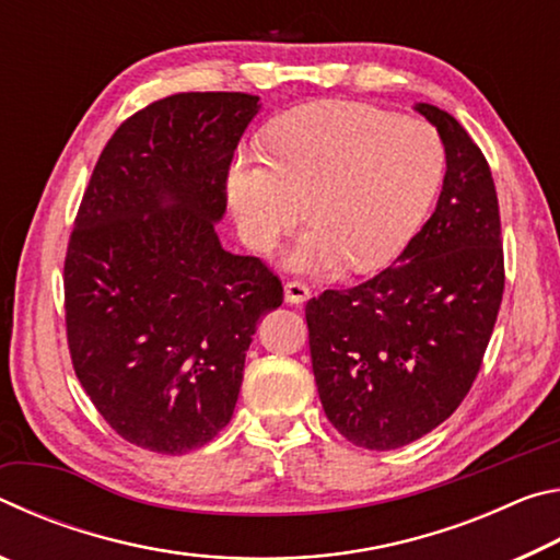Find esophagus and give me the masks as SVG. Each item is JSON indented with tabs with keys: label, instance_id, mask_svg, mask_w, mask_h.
<instances>
[{
	"label": "esophagus",
	"instance_id": "obj_1",
	"mask_svg": "<svg viewBox=\"0 0 560 560\" xmlns=\"http://www.w3.org/2000/svg\"><path fill=\"white\" fill-rule=\"evenodd\" d=\"M308 296H311V289L301 281H289L287 287H283V299H287V303H291V306H299V303L308 301Z\"/></svg>",
	"mask_w": 560,
	"mask_h": 560
}]
</instances>
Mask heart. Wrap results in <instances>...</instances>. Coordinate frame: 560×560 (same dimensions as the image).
<instances>
[{
    "label": "heart",
    "mask_w": 560,
    "mask_h": 560,
    "mask_svg": "<svg viewBox=\"0 0 560 560\" xmlns=\"http://www.w3.org/2000/svg\"><path fill=\"white\" fill-rule=\"evenodd\" d=\"M444 173L438 130L363 103L316 101L267 132V155L242 150L226 170V202L254 252H269L301 220L311 226L287 267L320 273L348 261L383 267L420 230ZM307 205L303 206L302 202Z\"/></svg>",
    "instance_id": "b5f03b06"
}]
</instances>
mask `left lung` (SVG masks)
<instances>
[{
  "label": "left lung",
  "mask_w": 560,
  "mask_h": 560,
  "mask_svg": "<svg viewBox=\"0 0 560 560\" xmlns=\"http://www.w3.org/2000/svg\"><path fill=\"white\" fill-rule=\"evenodd\" d=\"M447 173L438 207L393 267L306 303L311 363L330 424L387 452L457 410L481 368L504 293L497 187L457 118L430 103Z\"/></svg>",
  "instance_id": "8db88e82"
}]
</instances>
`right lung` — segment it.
I'll list each match as a JSON object with an SVG mask.
<instances>
[{"mask_svg":"<svg viewBox=\"0 0 560 560\" xmlns=\"http://www.w3.org/2000/svg\"><path fill=\"white\" fill-rule=\"evenodd\" d=\"M249 93H175L113 132L63 264L75 377L136 447L185 454L232 420L244 358L283 289L222 249L226 170L259 113Z\"/></svg>","mask_w":560,"mask_h":560,"instance_id":"obj_1","label":"right lung"}]
</instances>
